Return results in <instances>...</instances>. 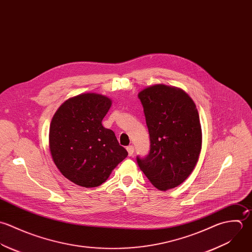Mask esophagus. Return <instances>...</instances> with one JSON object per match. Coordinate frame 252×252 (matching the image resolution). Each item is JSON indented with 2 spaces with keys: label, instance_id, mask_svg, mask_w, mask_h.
<instances>
[{
  "label": "esophagus",
  "instance_id": "esophagus-1",
  "mask_svg": "<svg viewBox=\"0 0 252 252\" xmlns=\"http://www.w3.org/2000/svg\"><path fill=\"white\" fill-rule=\"evenodd\" d=\"M126 149H127V152H128L129 157H132L133 154H134V147H133V146H129V147H127Z\"/></svg>",
  "mask_w": 252,
  "mask_h": 252
}]
</instances>
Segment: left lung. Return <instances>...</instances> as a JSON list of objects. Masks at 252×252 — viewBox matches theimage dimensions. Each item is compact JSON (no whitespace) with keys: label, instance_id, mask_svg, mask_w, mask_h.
Masks as SVG:
<instances>
[{"label":"left lung","instance_id":"8db88e82","mask_svg":"<svg viewBox=\"0 0 252 252\" xmlns=\"http://www.w3.org/2000/svg\"><path fill=\"white\" fill-rule=\"evenodd\" d=\"M138 96L143 104L151 138V151L137 162L160 190L181 185L193 171L201 151L202 132L191 97L174 86L155 84Z\"/></svg>","mask_w":252,"mask_h":252}]
</instances>
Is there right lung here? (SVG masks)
<instances>
[{
    "instance_id": "obj_1",
    "label": "right lung",
    "mask_w": 252,
    "mask_h": 252,
    "mask_svg": "<svg viewBox=\"0 0 252 252\" xmlns=\"http://www.w3.org/2000/svg\"><path fill=\"white\" fill-rule=\"evenodd\" d=\"M111 104L106 95L83 93L67 98L53 116L52 158L66 179L80 187H98L128 156L114 132L101 124Z\"/></svg>"
}]
</instances>
